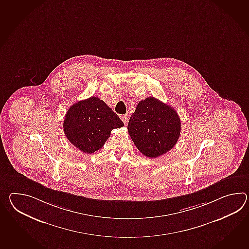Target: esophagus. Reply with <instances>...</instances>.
Wrapping results in <instances>:
<instances>
[{
  "label": "esophagus",
  "instance_id": "obj_1",
  "mask_svg": "<svg viewBox=\"0 0 249 249\" xmlns=\"http://www.w3.org/2000/svg\"><path fill=\"white\" fill-rule=\"evenodd\" d=\"M121 119H122V122L123 123L125 124V125H127V123H128V116L127 115H121Z\"/></svg>",
  "mask_w": 249,
  "mask_h": 249
}]
</instances>
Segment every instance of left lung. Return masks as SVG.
I'll return each instance as SVG.
<instances>
[{
	"label": "left lung",
	"instance_id": "left-lung-1",
	"mask_svg": "<svg viewBox=\"0 0 249 249\" xmlns=\"http://www.w3.org/2000/svg\"><path fill=\"white\" fill-rule=\"evenodd\" d=\"M181 129L176 111L154 97L138 103L129 119L127 130L135 145L143 155L155 158L177 144Z\"/></svg>",
	"mask_w": 249,
	"mask_h": 249
}]
</instances>
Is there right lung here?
I'll return each instance as SVG.
<instances>
[{
    "instance_id": "obj_1",
    "label": "right lung",
    "mask_w": 249,
    "mask_h": 249,
    "mask_svg": "<svg viewBox=\"0 0 249 249\" xmlns=\"http://www.w3.org/2000/svg\"><path fill=\"white\" fill-rule=\"evenodd\" d=\"M123 126L121 119L103 100L91 96L70 107L63 130L68 140L77 149L93 154L103 147L113 128Z\"/></svg>"
}]
</instances>
